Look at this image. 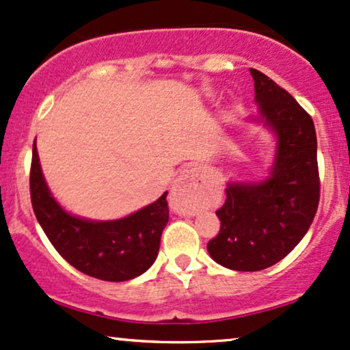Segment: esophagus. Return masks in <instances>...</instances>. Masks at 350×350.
Returning <instances> with one entry per match:
<instances>
[{
    "mask_svg": "<svg viewBox=\"0 0 350 350\" xmlns=\"http://www.w3.org/2000/svg\"><path fill=\"white\" fill-rule=\"evenodd\" d=\"M202 187L200 176L197 170H186L176 179L174 186L171 189V207L178 213H191L196 212L197 207V193Z\"/></svg>",
    "mask_w": 350,
    "mask_h": 350,
    "instance_id": "34e87169",
    "label": "esophagus"
}]
</instances>
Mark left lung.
Instances as JSON below:
<instances>
[{
  "label": "left lung",
  "instance_id": "left-lung-1",
  "mask_svg": "<svg viewBox=\"0 0 350 350\" xmlns=\"http://www.w3.org/2000/svg\"><path fill=\"white\" fill-rule=\"evenodd\" d=\"M256 103L279 138L272 176L260 184H230L217 210L220 231L210 258L241 272L262 271L284 259L305 237L319 204L317 132L308 112L284 88L250 68Z\"/></svg>",
  "mask_w": 350,
  "mask_h": 350
}]
</instances>
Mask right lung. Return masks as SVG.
<instances>
[{"mask_svg":"<svg viewBox=\"0 0 350 350\" xmlns=\"http://www.w3.org/2000/svg\"><path fill=\"white\" fill-rule=\"evenodd\" d=\"M31 202L37 221L66 262L107 282H124L148 271L157 260L161 233L170 220L164 192L157 202L116 221L71 217L50 196L36 143L31 163Z\"/></svg>","mask_w":350,"mask_h":350,"instance_id":"right-lung-1","label":"right lung"}]
</instances>
